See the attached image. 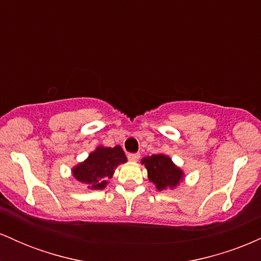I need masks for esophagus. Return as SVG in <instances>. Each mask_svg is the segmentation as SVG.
I'll return each mask as SVG.
<instances>
[{
  "label": "esophagus",
  "mask_w": 261,
  "mask_h": 261,
  "mask_svg": "<svg viewBox=\"0 0 261 261\" xmlns=\"http://www.w3.org/2000/svg\"><path fill=\"white\" fill-rule=\"evenodd\" d=\"M127 158H128V160H130V161L136 162V161L140 158V153H128V154H127Z\"/></svg>",
  "instance_id": "34e87169"
}]
</instances>
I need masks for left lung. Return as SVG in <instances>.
Masks as SVG:
<instances>
[{"instance_id":"1","label":"left lung","mask_w":261,"mask_h":261,"mask_svg":"<svg viewBox=\"0 0 261 261\" xmlns=\"http://www.w3.org/2000/svg\"><path fill=\"white\" fill-rule=\"evenodd\" d=\"M148 172V179L157 187L158 190L167 187L174 188L182 178V172L173 164L168 155L152 154L142 160Z\"/></svg>"}]
</instances>
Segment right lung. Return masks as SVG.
I'll return each instance as SVG.
<instances>
[{
  "label": "right lung",
  "instance_id": "obj_1",
  "mask_svg": "<svg viewBox=\"0 0 261 261\" xmlns=\"http://www.w3.org/2000/svg\"><path fill=\"white\" fill-rule=\"evenodd\" d=\"M125 162L126 155L120 146L98 147L89 154L88 160L73 169V176L79 181L88 184L89 189H103L116 167Z\"/></svg>",
  "mask_w": 261,
  "mask_h": 261
}]
</instances>
